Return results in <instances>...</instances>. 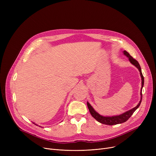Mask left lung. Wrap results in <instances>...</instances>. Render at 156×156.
<instances>
[{"label":"left lung","instance_id":"8db88e82","mask_svg":"<svg viewBox=\"0 0 156 156\" xmlns=\"http://www.w3.org/2000/svg\"><path fill=\"white\" fill-rule=\"evenodd\" d=\"M123 54L126 55L127 57H128L129 61L132 63L133 65H134L138 69L139 72H140V75L141 76L142 79V87H141V90H140V101H139V103L137 104L136 107L134 108L130 109L128 111H126L125 112H123L121 114H119V115H116V116H104L101 115L100 114L98 113L93 108L92 106L88 102H87V106L88 108L89 109L91 115L94 118H95L97 121H99L101 123H102L104 125H117V124H121L122 123V122H126L133 114V113L138 108L139 106H140L142 99V88L144 85V78L143 76L142 70L138 62V61L135 59H134L133 57L129 55V54L126 52V51H123Z\"/></svg>","mask_w":156,"mask_h":156}]
</instances>
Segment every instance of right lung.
Segmentation results:
<instances>
[{
	"label": "right lung",
	"mask_w": 156,
	"mask_h": 156,
	"mask_svg": "<svg viewBox=\"0 0 156 156\" xmlns=\"http://www.w3.org/2000/svg\"><path fill=\"white\" fill-rule=\"evenodd\" d=\"M33 123H34V124H35V125H37V126H38V125H37V124H35V122H33ZM40 126V127H42V126Z\"/></svg>",
	"instance_id": "right-lung-1"
}]
</instances>
